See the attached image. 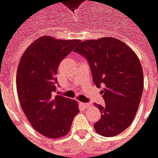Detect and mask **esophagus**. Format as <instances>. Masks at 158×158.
Wrapping results in <instances>:
<instances>
[{"label": "esophagus", "mask_w": 158, "mask_h": 158, "mask_svg": "<svg viewBox=\"0 0 158 158\" xmlns=\"http://www.w3.org/2000/svg\"><path fill=\"white\" fill-rule=\"evenodd\" d=\"M81 105L82 107H84V108H87V107H89V103H84V102H81Z\"/></svg>", "instance_id": "1"}]
</instances>
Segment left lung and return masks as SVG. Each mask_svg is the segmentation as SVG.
I'll return each mask as SVG.
<instances>
[{
    "label": "left lung",
    "mask_w": 158,
    "mask_h": 158,
    "mask_svg": "<svg viewBox=\"0 0 158 158\" xmlns=\"http://www.w3.org/2000/svg\"><path fill=\"white\" fill-rule=\"evenodd\" d=\"M74 51L88 60L95 85L103 87L105 105L95 104L102 115L95 130L101 136H117L132 123L140 103L143 73L138 57L114 37L81 42Z\"/></svg>",
    "instance_id": "obj_1"
}]
</instances>
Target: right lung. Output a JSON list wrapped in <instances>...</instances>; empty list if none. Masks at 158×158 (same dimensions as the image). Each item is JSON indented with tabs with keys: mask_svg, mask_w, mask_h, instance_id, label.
Segmentation results:
<instances>
[{
	"mask_svg": "<svg viewBox=\"0 0 158 158\" xmlns=\"http://www.w3.org/2000/svg\"><path fill=\"white\" fill-rule=\"evenodd\" d=\"M79 42L40 37L27 48L18 65L16 88L22 110L33 128L48 138L66 136L79 112L77 101L54 96L58 66Z\"/></svg>",
	"mask_w": 158,
	"mask_h": 158,
	"instance_id": "1",
	"label": "right lung"
}]
</instances>
